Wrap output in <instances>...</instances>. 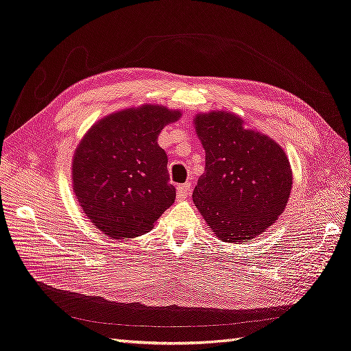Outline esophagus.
Instances as JSON below:
<instances>
[{
    "mask_svg": "<svg viewBox=\"0 0 351 351\" xmlns=\"http://www.w3.org/2000/svg\"><path fill=\"white\" fill-rule=\"evenodd\" d=\"M191 189H192V184H191V182L184 184V185H180V186L178 188V198H179V199H184V198H186V197L189 195Z\"/></svg>",
    "mask_w": 351,
    "mask_h": 351,
    "instance_id": "obj_1",
    "label": "esophagus"
}]
</instances>
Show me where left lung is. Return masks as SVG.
Listing matches in <instances>:
<instances>
[{"mask_svg":"<svg viewBox=\"0 0 351 351\" xmlns=\"http://www.w3.org/2000/svg\"><path fill=\"white\" fill-rule=\"evenodd\" d=\"M193 124L205 150L193 204L221 241H250L287 208L292 189L287 153L228 111L197 114Z\"/></svg>","mask_w":351,"mask_h":351,"instance_id":"1","label":"left lung"}]
</instances>
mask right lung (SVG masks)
I'll return each instance as SVG.
<instances>
[{"mask_svg": "<svg viewBox=\"0 0 351 351\" xmlns=\"http://www.w3.org/2000/svg\"><path fill=\"white\" fill-rule=\"evenodd\" d=\"M180 115L159 104L125 108L97 121L80 141L72 160L73 192L102 234L138 237L175 202L158 137Z\"/></svg>", "mask_w": 351, "mask_h": 351, "instance_id": "right-lung-1", "label": "right lung"}]
</instances>
